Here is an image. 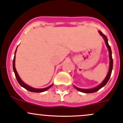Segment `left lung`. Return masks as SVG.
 Returning <instances> with one entry per match:
<instances>
[{"label":"left lung","mask_w":123,"mask_h":123,"mask_svg":"<svg viewBox=\"0 0 123 123\" xmlns=\"http://www.w3.org/2000/svg\"><path fill=\"white\" fill-rule=\"evenodd\" d=\"M99 34L103 37V39L105 41V43L106 45V47H108V50H109V59H110V64H109V71L108 73V74H107L106 77V78L99 85L95 87L94 88H91V89H82V88H77V87L74 86V88H76L77 90H78L79 91L82 92H84V93H92V92H95L99 90L100 89H101L102 88H103L107 83H108V80H109V78L111 77V75L112 73V68H113V59H112V51H111V49L110 46L108 44V38H107L106 36L101 31H99Z\"/></svg>","instance_id":"obj_1"}]
</instances>
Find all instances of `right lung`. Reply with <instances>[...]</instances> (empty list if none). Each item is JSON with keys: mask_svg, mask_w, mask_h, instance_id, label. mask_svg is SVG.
<instances>
[{"mask_svg": "<svg viewBox=\"0 0 123 123\" xmlns=\"http://www.w3.org/2000/svg\"><path fill=\"white\" fill-rule=\"evenodd\" d=\"M16 51L17 49L15 50V55H14V59H13V64H12V66H13V70H14V72L15 73V76L16 77L17 79V80L18 81L19 84L22 87H23L24 88H25L26 89L28 90L29 91H31V92H42L44 91H46V90H47L48 89H49L51 86H52V85H51L50 86H49L47 87V88H42V89H38V88H32V87L30 86L27 85V84H26L25 83H24L21 79H20V77H19L18 74L17 72V70L15 69V53H16Z\"/></svg>", "mask_w": 123, "mask_h": 123, "instance_id": "right-lung-1", "label": "right lung"}]
</instances>
